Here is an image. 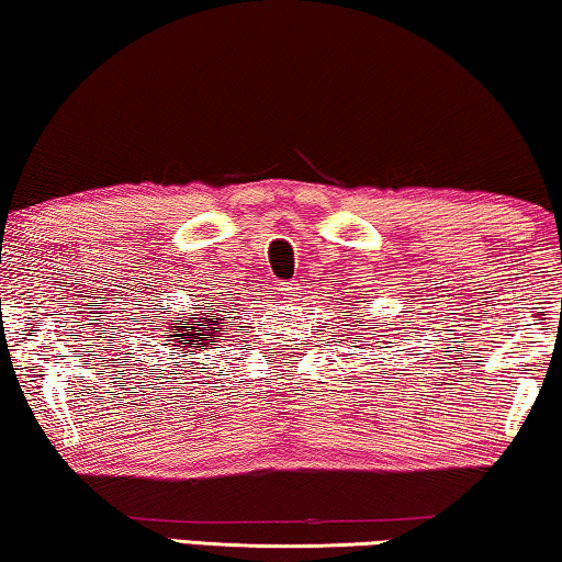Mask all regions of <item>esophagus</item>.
<instances>
[{
  "label": "esophagus",
  "instance_id": "obj_1",
  "mask_svg": "<svg viewBox=\"0 0 562 562\" xmlns=\"http://www.w3.org/2000/svg\"><path fill=\"white\" fill-rule=\"evenodd\" d=\"M297 292H300L297 282H284L282 288H280V295H282L284 300H295V297H297Z\"/></svg>",
  "mask_w": 562,
  "mask_h": 562
}]
</instances>
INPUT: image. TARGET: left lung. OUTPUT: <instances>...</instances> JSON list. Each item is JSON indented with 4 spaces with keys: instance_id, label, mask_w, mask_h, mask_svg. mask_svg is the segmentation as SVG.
Returning <instances> with one entry per match:
<instances>
[{
    "instance_id": "obj_1",
    "label": "left lung",
    "mask_w": 562,
    "mask_h": 562,
    "mask_svg": "<svg viewBox=\"0 0 562 562\" xmlns=\"http://www.w3.org/2000/svg\"><path fill=\"white\" fill-rule=\"evenodd\" d=\"M371 335H375V333H371ZM358 338H363V333H358ZM361 342H366V340H361ZM379 342H383V340H379Z\"/></svg>"
}]
</instances>
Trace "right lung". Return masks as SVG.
Masks as SVG:
<instances>
[{
    "mask_svg": "<svg viewBox=\"0 0 562 562\" xmlns=\"http://www.w3.org/2000/svg\"><path fill=\"white\" fill-rule=\"evenodd\" d=\"M222 313L224 310H216V305L206 303V307H201V317H194V321L187 323L183 317H176L169 325V338L173 340L169 346L191 348L189 353H194V350H201L204 346H216V340L224 335V317H216ZM199 324L202 325L201 329L198 328Z\"/></svg>",
    "mask_w": 562,
    "mask_h": 562,
    "instance_id": "obj_1",
    "label": "right lung"
}]
</instances>
